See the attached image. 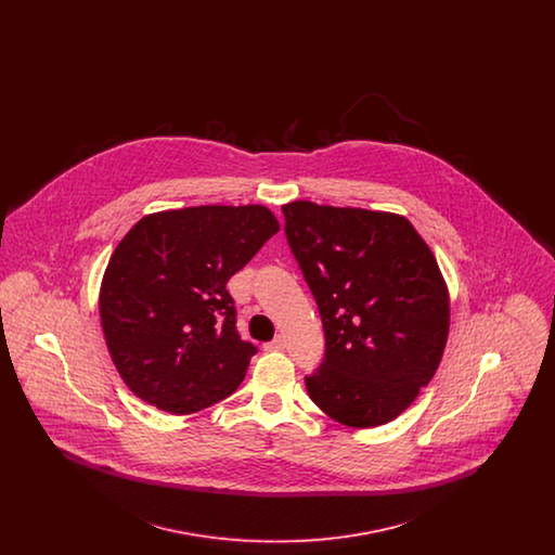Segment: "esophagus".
Instances as JSON below:
<instances>
[{
  "instance_id": "obj_1",
  "label": "esophagus",
  "mask_w": 555,
  "mask_h": 555,
  "mask_svg": "<svg viewBox=\"0 0 555 555\" xmlns=\"http://www.w3.org/2000/svg\"><path fill=\"white\" fill-rule=\"evenodd\" d=\"M266 351H283L285 349V339L283 337H274L270 344L264 345Z\"/></svg>"
}]
</instances>
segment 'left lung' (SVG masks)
<instances>
[{"mask_svg": "<svg viewBox=\"0 0 555 555\" xmlns=\"http://www.w3.org/2000/svg\"><path fill=\"white\" fill-rule=\"evenodd\" d=\"M283 216L326 339L308 396L347 426L391 423L428 385L448 341V287L433 251L389 211L293 202Z\"/></svg>", "mask_w": 555, "mask_h": 555, "instance_id": "8db88e82", "label": "left lung"}]
</instances>
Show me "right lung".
I'll return each instance as SVG.
<instances>
[{
  "instance_id": "right-lung-1",
  "label": "right lung",
  "mask_w": 555,
  "mask_h": 555,
  "mask_svg": "<svg viewBox=\"0 0 555 555\" xmlns=\"http://www.w3.org/2000/svg\"><path fill=\"white\" fill-rule=\"evenodd\" d=\"M279 233L264 206H199L141 218L114 249L100 317L132 393L191 414L235 393L258 347L243 341L229 279Z\"/></svg>"
}]
</instances>
